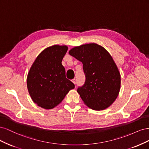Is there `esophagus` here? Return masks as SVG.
<instances>
[{
    "mask_svg": "<svg viewBox=\"0 0 149 149\" xmlns=\"http://www.w3.org/2000/svg\"><path fill=\"white\" fill-rule=\"evenodd\" d=\"M71 81H72V82H73V83H74V84H76V79H72V80H71Z\"/></svg>",
    "mask_w": 149,
    "mask_h": 149,
    "instance_id": "obj_1",
    "label": "esophagus"
}]
</instances>
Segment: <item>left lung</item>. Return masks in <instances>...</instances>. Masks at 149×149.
I'll list each match as a JSON object with an SVG mask.
<instances>
[{"label": "left lung", "mask_w": 149, "mask_h": 149, "mask_svg": "<svg viewBox=\"0 0 149 149\" xmlns=\"http://www.w3.org/2000/svg\"><path fill=\"white\" fill-rule=\"evenodd\" d=\"M69 53L83 63L86 79L77 91L85 104L96 111L109 107L120 88V73L110 54L96 43L74 47Z\"/></svg>", "instance_id": "1"}]
</instances>
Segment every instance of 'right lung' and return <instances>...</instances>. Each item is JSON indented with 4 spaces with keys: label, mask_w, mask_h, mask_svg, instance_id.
Masks as SVG:
<instances>
[{
    "label": "right lung",
    "mask_w": 149,
    "mask_h": 149,
    "mask_svg": "<svg viewBox=\"0 0 149 149\" xmlns=\"http://www.w3.org/2000/svg\"><path fill=\"white\" fill-rule=\"evenodd\" d=\"M67 50L65 45L47 48L39 54L29 72L26 84L30 95L44 109H53L74 88V84L66 78L61 64Z\"/></svg>",
    "instance_id": "right-lung-1"
}]
</instances>
